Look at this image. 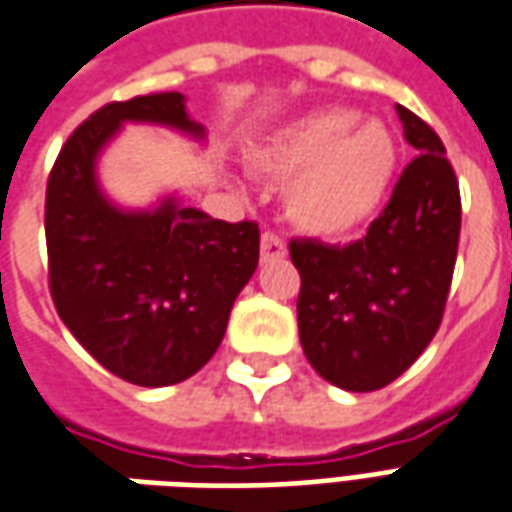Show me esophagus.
Here are the masks:
<instances>
[{
	"label": "esophagus",
	"mask_w": 512,
	"mask_h": 512,
	"mask_svg": "<svg viewBox=\"0 0 512 512\" xmlns=\"http://www.w3.org/2000/svg\"><path fill=\"white\" fill-rule=\"evenodd\" d=\"M285 241H282V235L277 233H263V238H260V260L263 263H271V260H279V257H285Z\"/></svg>",
	"instance_id": "obj_1"
}]
</instances>
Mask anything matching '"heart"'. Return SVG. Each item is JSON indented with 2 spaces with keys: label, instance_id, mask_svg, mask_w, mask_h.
Segmentation results:
<instances>
[{
  "label": "heart",
  "instance_id": "heart-1",
  "mask_svg": "<svg viewBox=\"0 0 512 512\" xmlns=\"http://www.w3.org/2000/svg\"><path fill=\"white\" fill-rule=\"evenodd\" d=\"M252 167L285 187V213L318 238L362 230L389 197L397 142L378 120L356 109H321L301 117L252 153Z\"/></svg>",
  "mask_w": 512,
  "mask_h": 512
}]
</instances>
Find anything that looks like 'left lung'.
Here are the masks:
<instances>
[{
	"label": "left lung",
	"mask_w": 512,
	"mask_h": 512,
	"mask_svg": "<svg viewBox=\"0 0 512 512\" xmlns=\"http://www.w3.org/2000/svg\"><path fill=\"white\" fill-rule=\"evenodd\" d=\"M417 150L365 238L290 241L299 268L301 348L315 373L348 392L403 376L439 332L461 235V191L439 134L397 106Z\"/></svg>",
	"instance_id": "obj_1"
}]
</instances>
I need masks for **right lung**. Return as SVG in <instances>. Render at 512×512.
I'll return each instance as SVG.
<instances>
[{
  "label": "right lung",
  "mask_w": 512,
  "mask_h": 512,
  "mask_svg": "<svg viewBox=\"0 0 512 512\" xmlns=\"http://www.w3.org/2000/svg\"><path fill=\"white\" fill-rule=\"evenodd\" d=\"M128 120L202 136L180 93L112 101L68 136L46 183L49 290L95 362L128 384L169 386L216 354L235 296L255 274L260 230L175 200L147 213L109 205L95 158Z\"/></svg>",
  "instance_id": "right-lung-1"
}]
</instances>
